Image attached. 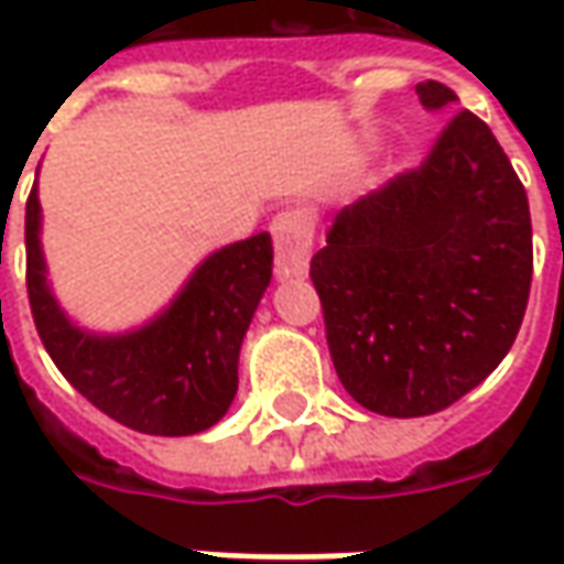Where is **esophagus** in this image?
<instances>
[{
	"label": "esophagus",
	"instance_id": "obj_1",
	"mask_svg": "<svg viewBox=\"0 0 564 564\" xmlns=\"http://www.w3.org/2000/svg\"><path fill=\"white\" fill-rule=\"evenodd\" d=\"M272 248H275V275L297 279L307 272V257L314 245V216L307 209H282L272 219Z\"/></svg>",
	"mask_w": 564,
	"mask_h": 564
}]
</instances>
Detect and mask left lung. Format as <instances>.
I'll use <instances>...</instances> for the list:
<instances>
[{
	"label": "left lung",
	"mask_w": 564,
	"mask_h": 564,
	"mask_svg": "<svg viewBox=\"0 0 564 564\" xmlns=\"http://www.w3.org/2000/svg\"><path fill=\"white\" fill-rule=\"evenodd\" d=\"M417 97L443 112L458 99L440 80ZM531 275L528 194L470 109L417 169L338 209L311 260L338 379L386 417L436 414L480 386L521 329Z\"/></svg>",
	"instance_id": "1"
}]
</instances>
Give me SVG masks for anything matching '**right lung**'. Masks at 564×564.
Listing matches in <instances>:
<instances>
[{"instance_id":"1","label":"right lung","mask_w":564,"mask_h":564,"mask_svg":"<svg viewBox=\"0 0 564 564\" xmlns=\"http://www.w3.org/2000/svg\"><path fill=\"white\" fill-rule=\"evenodd\" d=\"M28 297L36 333L62 377L102 414L150 436H194L238 392V351L272 275L267 231L206 257L172 307L128 336H90L68 323L46 285L36 185L24 216Z\"/></svg>"}]
</instances>
